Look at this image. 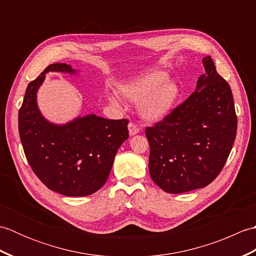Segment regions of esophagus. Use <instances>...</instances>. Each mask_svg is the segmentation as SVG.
Returning a JSON list of instances; mask_svg holds the SVG:
<instances>
[{
  "label": "esophagus",
  "instance_id": "esophagus-1",
  "mask_svg": "<svg viewBox=\"0 0 256 256\" xmlns=\"http://www.w3.org/2000/svg\"><path fill=\"white\" fill-rule=\"evenodd\" d=\"M128 133H130V135H131V136H134V135H136L138 133V131H140L138 128L134 123H130L128 125Z\"/></svg>",
  "mask_w": 256,
  "mask_h": 256
}]
</instances>
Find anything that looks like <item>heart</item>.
<instances>
[{
  "instance_id": "heart-1",
  "label": "heart",
  "mask_w": 256,
  "mask_h": 256,
  "mask_svg": "<svg viewBox=\"0 0 256 256\" xmlns=\"http://www.w3.org/2000/svg\"><path fill=\"white\" fill-rule=\"evenodd\" d=\"M116 92L130 102H140V116L148 122H156L174 110L180 90L175 80L168 78L167 72H152L120 84ZM110 101L118 104L116 96H111Z\"/></svg>"
}]
</instances>
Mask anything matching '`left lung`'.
<instances>
[{
    "label": "left lung",
    "instance_id": "obj_1",
    "mask_svg": "<svg viewBox=\"0 0 256 256\" xmlns=\"http://www.w3.org/2000/svg\"><path fill=\"white\" fill-rule=\"evenodd\" d=\"M202 64L204 74L194 94L145 131L150 177L168 194L208 186L224 168L236 140L238 118L230 86L210 56Z\"/></svg>",
    "mask_w": 256,
    "mask_h": 256
}]
</instances>
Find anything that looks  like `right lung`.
Returning <instances> with one entry per match:
<instances>
[{"mask_svg": "<svg viewBox=\"0 0 256 256\" xmlns=\"http://www.w3.org/2000/svg\"><path fill=\"white\" fill-rule=\"evenodd\" d=\"M76 74L67 64H50L27 86L18 112L22 145L32 172L52 192L84 197L98 192L110 175L114 157L128 138V120H108L96 114L64 124L48 121L37 104L46 74Z\"/></svg>", "mask_w": 256, "mask_h": 256, "instance_id": "right-lung-1", "label": "right lung"}]
</instances>
